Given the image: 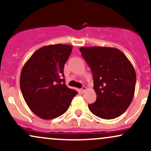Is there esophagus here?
<instances>
[{"mask_svg":"<svg viewBox=\"0 0 151 151\" xmlns=\"http://www.w3.org/2000/svg\"><path fill=\"white\" fill-rule=\"evenodd\" d=\"M86 86H83V87L81 88V89H80V91H81V93H84V91H86Z\"/></svg>","mask_w":151,"mask_h":151,"instance_id":"esophagus-1","label":"esophagus"}]
</instances>
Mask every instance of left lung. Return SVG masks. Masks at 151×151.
<instances>
[{"instance_id":"8db88e82","label":"left lung","mask_w":151,"mask_h":151,"mask_svg":"<svg viewBox=\"0 0 151 151\" xmlns=\"http://www.w3.org/2000/svg\"><path fill=\"white\" fill-rule=\"evenodd\" d=\"M91 68L94 103L90 111L104 119H114L126 111L134 96L136 74L132 64L122 52L107 47L79 48Z\"/></svg>"}]
</instances>
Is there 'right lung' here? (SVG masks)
Returning a JSON list of instances; mask_svg holds the SVG:
<instances>
[{
	"mask_svg": "<svg viewBox=\"0 0 151 151\" xmlns=\"http://www.w3.org/2000/svg\"><path fill=\"white\" fill-rule=\"evenodd\" d=\"M72 47L50 45L32 54L22 67L20 86L24 99L37 116L49 120L65 114L78 92L65 83L64 66Z\"/></svg>",
	"mask_w": 151,
	"mask_h": 151,
	"instance_id": "add662e5",
	"label": "right lung"
}]
</instances>
